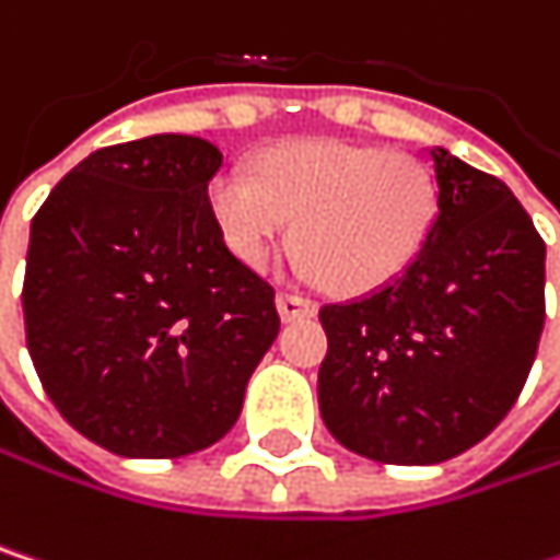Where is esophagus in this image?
<instances>
[{"mask_svg": "<svg viewBox=\"0 0 560 560\" xmlns=\"http://www.w3.org/2000/svg\"><path fill=\"white\" fill-rule=\"evenodd\" d=\"M279 311L284 320H301V317H314L317 314V304L304 294H294V291H281L279 294Z\"/></svg>", "mask_w": 560, "mask_h": 560, "instance_id": "obj_1", "label": "esophagus"}]
</instances>
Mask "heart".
Here are the masks:
<instances>
[{"label":"heart","mask_w":560,"mask_h":560,"mask_svg":"<svg viewBox=\"0 0 560 560\" xmlns=\"http://www.w3.org/2000/svg\"><path fill=\"white\" fill-rule=\"evenodd\" d=\"M207 207L243 266L266 269L291 220L304 276L340 294H366L405 276L424 253L441 217V187L411 155L298 139L266 149L253 177L220 171Z\"/></svg>","instance_id":"obj_1"}]
</instances>
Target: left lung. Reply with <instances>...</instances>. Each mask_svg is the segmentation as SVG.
Here are the masks:
<instances>
[{"label":"left lung","mask_w":560,"mask_h":560,"mask_svg":"<svg viewBox=\"0 0 560 560\" xmlns=\"http://www.w3.org/2000/svg\"><path fill=\"white\" fill-rule=\"evenodd\" d=\"M441 217L415 266L324 304L327 431L380 464H441L515 405L545 327V240L500 177L431 149Z\"/></svg>","instance_id":"obj_1"}]
</instances>
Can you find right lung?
Returning a JSON list of instances; mask_svg holds the SVG:
<instances>
[{"mask_svg":"<svg viewBox=\"0 0 560 560\" xmlns=\"http://www.w3.org/2000/svg\"><path fill=\"white\" fill-rule=\"evenodd\" d=\"M223 165L194 136L93 152L32 220L25 343L55 408L119 457L217 444L279 337L276 288L207 207Z\"/></svg>","mask_w":560,"mask_h":560,"instance_id":"right-lung-1","label":"right lung"}]
</instances>
